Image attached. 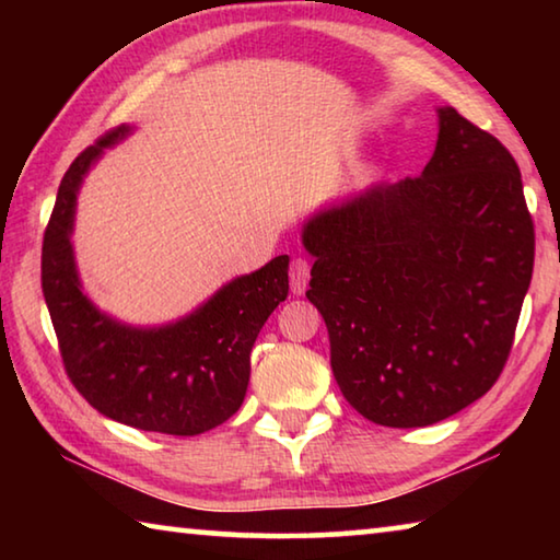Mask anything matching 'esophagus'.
Here are the masks:
<instances>
[{
	"instance_id": "34e87169",
	"label": "esophagus",
	"mask_w": 560,
	"mask_h": 560,
	"mask_svg": "<svg viewBox=\"0 0 560 560\" xmlns=\"http://www.w3.org/2000/svg\"><path fill=\"white\" fill-rule=\"evenodd\" d=\"M311 277V264L308 259L303 257H293L291 259V267H289V281H291V291L301 296L303 291H306V283Z\"/></svg>"
}]
</instances>
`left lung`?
<instances>
[{
    "label": "left lung",
    "mask_w": 560,
    "mask_h": 560,
    "mask_svg": "<svg viewBox=\"0 0 560 560\" xmlns=\"http://www.w3.org/2000/svg\"><path fill=\"white\" fill-rule=\"evenodd\" d=\"M422 175L303 224L306 296L346 400L383 428H428L491 390L534 273L516 160L452 106Z\"/></svg>",
    "instance_id": "8db88e82"
}]
</instances>
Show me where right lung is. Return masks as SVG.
Returning a JSON list of instances; mask_svg holds the SVG:
<instances>
[{"mask_svg":"<svg viewBox=\"0 0 560 560\" xmlns=\"http://www.w3.org/2000/svg\"><path fill=\"white\" fill-rule=\"evenodd\" d=\"M130 132L118 126L73 160L59 185L42 246V289L66 375L89 405L145 432L192 438L240 410L252 346L289 296V257L226 283L195 314L160 328L110 318L81 291L73 261L75 195L91 165Z\"/></svg>","mask_w":560,"mask_h":560,"instance_id":"right-lung-1","label":"right lung"}]
</instances>
